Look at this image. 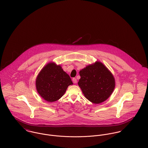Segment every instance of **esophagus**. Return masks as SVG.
<instances>
[{"label": "esophagus", "instance_id": "esophagus-1", "mask_svg": "<svg viewBox=\"0 0 148 148\" xmlns=\"http://www.w3.org/2000/svg\"><path fill=\"white\" fill-rule=\"evenodd\" d=\"M72 82H73V83L76 84V83H77V79H76V78H73V79H72Z\"/></svg>", "mask_w": 148, "mask_h": 148}]
</instances>
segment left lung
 <instances>
[{
    "label": "left lung",
    "mask_w": 148,
    "mask_h": 148,
    "mask_svg": "<svg viewBox=\"0 0 148 148\" xmlns=\"http://www.w3.org/2000/svg\"><path fill=\"white\" fill-rule=\"evenodd\" d=\"M78 82L85 97L90 102L100 104L106 101L113 92L114 77L104 64L96 62L81 70Z\"/></svg>",
    "instance_id": "8db88e82"
}]
</instances>
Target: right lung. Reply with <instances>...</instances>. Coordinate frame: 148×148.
<instances>
[{
  "label": "right lung",
  "mask_w": 148,
  "mask_h": 148,
  "mask_svg": "<svg viewBox=\"0 0 148 148\" xmlns=\"http://www.w3.org/2000/svg\"><path fill=\"white\" fill-rule=\"evenodd\" d=\"M72 84L71 77L62 67L51 63L43 68L36 81L38 92L48 102L60 99L68 86Z\"/></svg>",
  "instance_id": "1"
}]
</instances>
